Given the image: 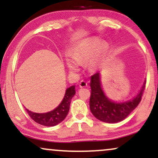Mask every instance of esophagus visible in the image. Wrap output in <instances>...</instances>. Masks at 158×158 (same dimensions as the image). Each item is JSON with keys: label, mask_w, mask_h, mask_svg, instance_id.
I'll list each match as a JSON object with an SVG mask.
<instances>
[{"label": "esophagus", "mask_w": 158, "mask_h": 158, "mask_svg": "<svg viewBox=\"0 0 158 158\" xmlns=\"http://www.w3.org/2000/svg\"><path fill=\"white\" fill-rule=\"evenodd\" d=\"M87 85H88V83L85 81L82 80L79 82V87H80V88H85V87H87Z\"/></svg>", "instance_id": "34e87169"}]
</instances>
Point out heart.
Returning a JSON list of instances; mask_svg holds the SVG:
<instances>
[{"label": "heart", "instance_id": "1", "mask_svg": "<svg viewBox=\"0 0 158 158\" xmlns=\"http://www.w3.org/2000/svg\"><path fill=\"white\" fill-rule=\"evenodd\" d=\"M107 49V44L99 38H92L84 41L77 51L73 54V59L66 60L67 66L70 72L79 71L80 64L88 62V68L97 69L100 65L102 55Z\"/></svg>", "mask_w": 158, "mask_h": 158}]
</instances>
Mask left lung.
I'll use <instances>...</instances> for the list:
<instances>
[{"instance_id":"left-lung-1","label":"left lung","mask_w":158,"mask_h":158,"mask_svg":"<svg viewBox=\"0 0 158 158\" xmlns=\"http://www.w3.org/2000/svg\"><path fill=\"white\" fill-rule=\"evenodd\" d=\"M146 80L139 92L131 99L123 102H115L106 96L101 85L100 73L98 72L90 77L91 88L90 109L96 118L102 122L116 123L123 120L135 109L141 101L145 89Z\"/></svg>"}]
</instances>
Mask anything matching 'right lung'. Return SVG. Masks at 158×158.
<instances>
[{
    "label": "right lung",
    "mask_w": 158,
    "mask_h": 158,
    "mask_svg": "<svg viewBox=\"0 0 158 158\" xmlns=\"http://www.w3.org/2000/svg\"><path fill=\"white\" fill-rule=\"evenodd\" d=\"M75 85L67 88L60 104L55 109L47 113H35L26 108L27 113L35 122L44 126H55L62 122L68 115L71 99L75 95Z\"/></svg>",
    "instance_id": "obj_1"
}]
</instances>
